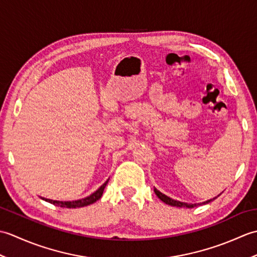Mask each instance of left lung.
I'll list each match as a JSON object with an SVG mask.
<instances>
[{"mask_svg":"<svg viewBox=\"0 0 257 257\" xmlns=\"http://www.w3.org/2000/svg\"><path fill=\"white\" fill-rule=\"evenodd\" d=\"M155 193L157 194V196L158 198H159L161 201H163L165 202L166 204H168V205H171V206H178V207H188V209H191V207H194V206H198V205H201V204H206V203H209V202H211V201H213V200H215L217 196H215V198H213V199H211V200H207V201H205V202H202V203H194V204H192V203H185V202H180V201H177V200H173V199H171V198H169V196H167L166 194H163V193H161L159 190H157L156 188H155Z\"/></svg>","mask_w":257,"mask_h":257,"instance_id":"obj_1","label":"left lung"}]
</instances>
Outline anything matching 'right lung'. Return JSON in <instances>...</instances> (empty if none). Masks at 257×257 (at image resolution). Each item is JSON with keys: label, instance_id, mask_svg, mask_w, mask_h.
I'll return each instance as SVG.
<instances>
[{"label": "right lung", "instance_id": "right-lung-1", "mask_svg": "<svg viewBox=\"0 0 257 257\" xmlns=\"http://www.w3.org/2000/svg\"><path fill=\"white\" fill-rule=\"evenodd\" d=\"M108 183V180L103 183L101 187L98 189L97 191H95L94 193L90 194L87 198L80 199V200H76V201H56V200H50V199H45V198H41L42 200H44L46 202H50V203L56 205V206H61V207H67V209H76V207H83V206H87L89 204L95 203L97 200H99L102 195L103 189Z\"/></svg>", "mask_w": 257, "mask_h": 257}]
</instances>
